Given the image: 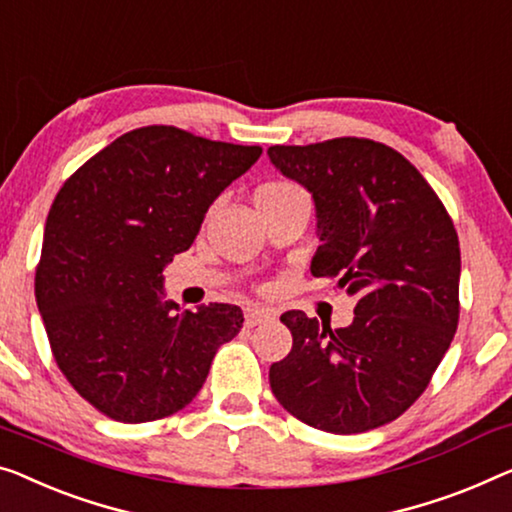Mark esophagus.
<instances>
[{
	"label": "esophagus",
	"mask_w": 512,
	"mask_h": 512,
	"mask_svg": "<svg viewBox=\"0 0 512 512\" xmlns=\"http://www.w3.org/2000/svg\"><path fill=\"white\" fill-rule=\"evenodd\" d=\"M269 319H273L271 310H259V308H248L246 310V326H248V329H253V326L262 324V322H269Z\"/></svg>",
	"instance_id": "esophagus-1"
}]
</instances>
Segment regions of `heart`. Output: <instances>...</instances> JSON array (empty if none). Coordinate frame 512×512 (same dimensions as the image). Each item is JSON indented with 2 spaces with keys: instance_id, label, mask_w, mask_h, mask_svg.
Instances as JSON below:
<instances>
[{
  "instance_id": "b5f03b06",
  "label": "heart",
  "mask_w": 512,
  "mask_h": 512,
  "mask_svg": "<svg viewBox=\"0 0 512 512\" xmlns=\"http://www.w3.org/2000/svg\"><path fill=\"white\" fill-rule=\"evenodd\" d=\"M296 186H292V183L287 181H271V183H264V186L257 188L255 193V202L257 200H271V197H285V195H292L296 193Z\"/></svg>"
}]
</instances>
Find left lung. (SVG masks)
Here are the masks:
<instances>
[{
	"label": "left lung",
	"instance_id": "obj_1",
	"mask_svg": "<svg viewBox=\"0 0 512 512\" xmlns=\"http://www.w3.org/2000/svg\"><path fill=\"white\" fill-rule=\"evenodd\" d=\"M269 158L315 200L322 246L312 276L358 299L345 329L301 310L280 317L294 342L271 365V391L317 430H375L421 398L451 347L460 319L453 220L423 174L381 142L276 144Z\"/></svg>",
	"mask_w": 512,
	"mask_h": 512
}]
</instances>
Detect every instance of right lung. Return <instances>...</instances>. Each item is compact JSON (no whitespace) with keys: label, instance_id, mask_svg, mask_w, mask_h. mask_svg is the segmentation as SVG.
Returning <instances> with one entry per match:
<instances>
[{"label":"right lung","instance_id":"right-lung-1","mask_svg":"<svg viewBox=\"0 0 512 512\" xmlns=\"http://www.w3.org/2000/svg\"><path fill=\"white\" fill-rule=\"evenodd\" d=\"M262 147L174 126L117 137L66 179L45 220L36 303L52 356L91 407L119 423L177 414L200 393L239 305L165 301L163 269Z\"/></svg>","mask_w":512,"mask_h":512}]
</instances>
